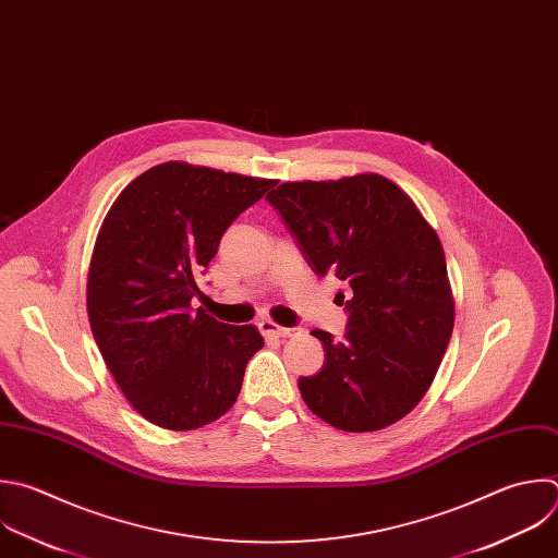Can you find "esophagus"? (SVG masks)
<instances>
[{
    "label": "esophagus",
    "mask_w": 558,
    "mask_h": 558,
    "mask_svg": "<svg viewBox=\"0 0 558 558\" xmlns=\"http://www.w3.org/2000/svg\"><path fill=\"white\" fill-rule=\"evenodd\" d=\"M258 326H260V332H263V335H274V337H295V335H302V328H300V326L287 328V326L274 324L271 319H265V322H260Z\"/></svg>",
    "instance_id": "34e87169"
}]
</instances>
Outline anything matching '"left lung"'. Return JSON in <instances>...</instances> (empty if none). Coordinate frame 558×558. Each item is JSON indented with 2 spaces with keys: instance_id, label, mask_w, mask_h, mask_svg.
<instances>
[{
  "instance_id": "1",
  "label": "left lung",
  "mask_w": 558,
  "mask_h": 558,
  "mask_svg": "<svg viewBox=\"0 0 558 558\" xmlns=\"http://www.w3.org/2000/svg\"><path fill=\"white\" fill-rule=\"evenodd\" d=\"M308 267L352 289L345 335L326 330V361L298 388L308 410L341 432H377L429 390L453 330L442 245L390 179L287 181L267 195ZM343 298V293H339Z\"/></svg>"
}]
</instances>
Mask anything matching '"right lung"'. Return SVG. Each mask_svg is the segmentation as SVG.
Instances as JSON below:
<instances>
[{
  "instance_id": "right-lung-1",
  "label": "right lung",
  "mask_w": 558,
  "mask_h": 558,
  "mask_svg": "<svg viewBox=\"0 0 558 558\" xmlns=\"http://www.w3.org/2000/svg\"><path fill=\"white\" fill-rule=\"evenodd\" d=\"M274 179L166 161L135 177L98 232L87 315L122 395L157 427L199 429L239 399L247 361L265 345L256 326L210 317L197 276L232 221Z\"/></svg>"
}]
</instances>
